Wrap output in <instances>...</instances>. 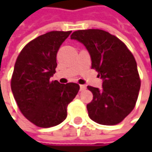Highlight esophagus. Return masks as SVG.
Returning <instances> with one entry per match:
<instances>
[{"label":"esophagus","mask_w":152,"mask_h":152,"mask_svg":"<svg viewBox=\"0 0 152 152\" xmlns=\"http://www.w3.org/2000/svg\"><path fill=\"white\" fill-rule=\"evenodd\" d=\"M84 90H86V86L85 85H80V91H83Z\"/></svg>","instance_id":"obj_1"}]
</instances>
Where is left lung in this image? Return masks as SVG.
Instances as JSON below:
<instances>
[{"label":"left lung","mask_w":152,"mask_h":152,"mask_svg":"<svg viewBox=\"0 0 152 152\" xmlns=\"http://www.w3.org/2000/svg\"><path fill=\"white\" fill-rule=\"evenodd\" d=\"M71 39L85 46L91 69L103 79L101 90L87 87L93 94L87 105L90 118L108 126L121 122L135 108L141 86L134 55L121 39L103 30L76 31Z\"/></svg>","instance_id":"obj_1"}]
</instances>
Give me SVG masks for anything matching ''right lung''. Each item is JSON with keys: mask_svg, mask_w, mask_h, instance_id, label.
<instances>
[{"mask_svg": "<svg viewBox=\"0 0 152 152\" xmlns=\"http://www.w3.org/2000/svg\"><path fill=\"white\" fill-rule=\"evenodd\" d=\"M70 33L53 31L39 36L22 49L15 61L11 90L23 115L37 127L61 123L80 89L75 83L51 81L56 72L58 50Z\"/></svg>", "mask_w": 152, "mask_h": 152, "instance_id": "add662e5", "label": "right lung"}]
</instances>
